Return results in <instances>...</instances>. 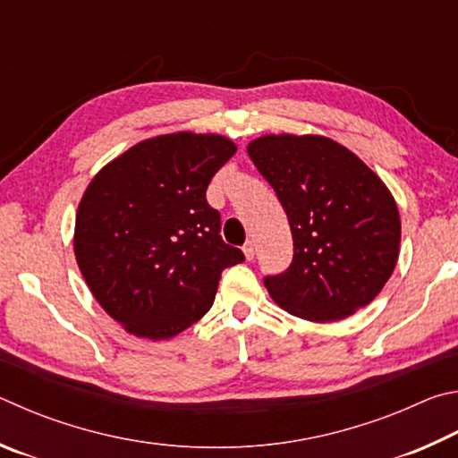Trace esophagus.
<instances>
[{
	"label": "esophagus",
	"instance_id": "esophagus-1",
	"mask_svg": "<svg viewBox=\"0 0 458 458\" xmlns=\"http://www.w3.org/2000/svg\"><path fill=\"white\" fill-rule=\"evenodd\" d=\"M243 255H245L247 261H251L255 258V245H253V242H247L243 245Z\"/></svg>",
	"mask_w": 458,
	"mask_h": 458
}]
</instances>
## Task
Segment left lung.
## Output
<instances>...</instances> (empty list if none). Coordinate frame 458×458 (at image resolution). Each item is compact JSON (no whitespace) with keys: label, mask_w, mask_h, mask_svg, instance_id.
Listing matches in <instances>:
<instances>
[{"label":"left lung","mask_w":458,"mask_h":458,"mask_svg":"<svg viewBox=\"0 0 458 458\" xmlns=\"http://www.w3.org/2000/svg\"><path fill=\"white\" fill-rule=\"evenodd\" d=\"M247 152L282 200L293 237L290 269L263 282L271 300L318 324L368 306L400 253V215L384 181L322 134H263Z\"/></svg>","instance_id":"1"}]
</instances>
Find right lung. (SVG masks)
Instances as JSON below:
<instances>
[{
  "mask_svg": "<svg viewBox=\"0 0 458 458\" xmlns=\"http://www.w3.org/2000/svg\"><path fill=\"white\" fill-rule=\"evenodd\" d=\"M235 152L221 134L152 136L112 158L86 187L76 263L94 300L128 334L174 338L211 310L221 271L245 259L221 239V216L205 197Z\"/></svg>",
  "mask_w": 458,
  "mask_h": 458,
  "instance_id": "1",
  "label": "right lung"
}]
</instances>
